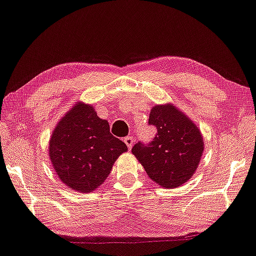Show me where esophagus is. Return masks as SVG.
I'll return each mask as SVG.
<instances>
[{"label":"esophagus","mask_w":256,"mask_h":256,"mask_svg":"<svg viewBox=\"0 0 256 256\" xmlns=\"http://www.w3.org/2000/svg\"><path fill=\"white\" fill-rule=\"evenodd\" d=\"M124 144H127L128 149H132V144H134V138H132V136H127L126 138H124Z\"/></svg>","instance_id":"1"}]
</instances>
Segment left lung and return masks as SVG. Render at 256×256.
Segmentation results:
<instances>
[{
	"label": "left lung",
	"mask_w": 256,
	"mask_h": 256,
	"mask_svg": "<svg viewBox=\"0 0 256 256\" xmlns=\"http://www.w3.org/2000/svg\"><path fill=\"white\" fill-rule=\"evenodd\" d=\"M149 124L156 127V137L147 146L136 144L132 152L152 182L164 188L180 187L198 167L204 152L203 134L172 104L154 106Z\"/></svg>",
	"instance_id": "8db88e82"
}]
</instances>
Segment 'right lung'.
Instances as JSON below:
<instances>
[{"instance_id": "obj_1", "label": "right lung", "mask_w": 256, "mask_h": 256, "mask_svg": "<svg viewBox=\"0 0 256 256\" xmlns=\"http://www.w3.org/2000/svg\"><path fill=\"white\" fill-rule=\"evenodd\" d=\"M128 148L110 134L92 104L78 101L60 119L49 140V158L59 180L72 190L91 192Z\"/></svg>"}]
</instances>
